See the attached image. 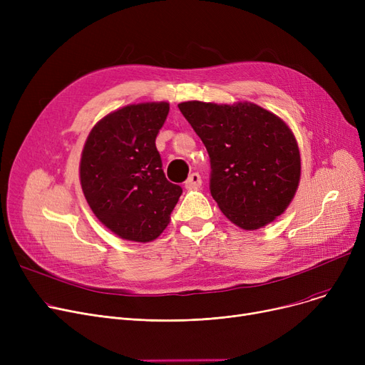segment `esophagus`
I'll return each mask as SVG.
<instances>
[{"label":"esophagus","mask_w":365,"mask_h":365,"mask_svg":"<svg viewBox=\"0 0 365 365\" xmlns=\"http://www.w3.org/2000/svg\"><path fill=\"white\" fill-rule=\"evenodd\" d=\"M201 183H202L201 176L198 175V173H192V175H189V178L186 179L185 187L186 189H198L201 186Z\"/></svg>","instance_id":"esophagus-1"}]
</instances>
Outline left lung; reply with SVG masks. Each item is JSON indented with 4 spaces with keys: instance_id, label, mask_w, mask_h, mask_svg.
Returning a JSON list of instances; mask_svg holds the SVG:
<instances>
[{
    "instance_id": "left-lung-1",
    "label": "left lung",
    "mask_w": 365,
    "mask_h": 365,
    "mask_svg": "<svg viewBox=\"0 0 365 365\" xmlns=\"http://www.w3.org/2000/svg\"><path fill=\"white\" fill-rule=\"evenodd\" d=\"M202 140L212 173L210 192L222 213L255 231L284 213L300 180V152L293 131L255 103H179Z\"/></svg>"
}]
</instances>
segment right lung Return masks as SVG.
<instances>
[{"mask_svg": "<svg viewBox=\"0 0 365 365\" xmlns=\"http://www.w3.org/2000/svg\"><path fill=\"white\" fill-rule=\"evenodd\" d=\"M168 110L167 102L124 106L102 118L86 140L84 197L96 217L123 240L158 238L182 195V187L167 180L155 146Z\"/></svg>", "mask_w": 365, "mask_h": 365, "instance_id": "add662e5", "label": "right lung"}]
</instances>
